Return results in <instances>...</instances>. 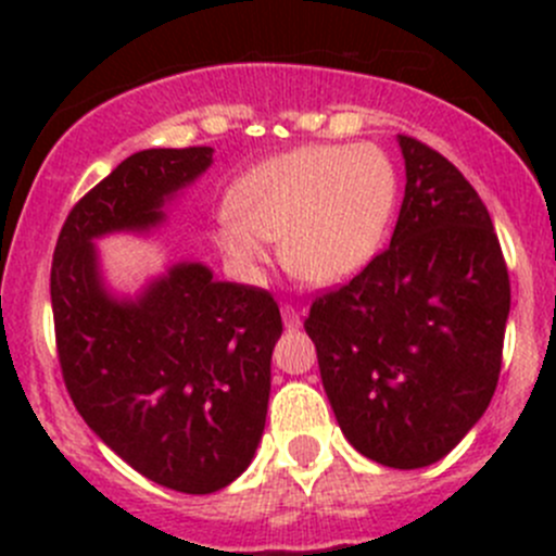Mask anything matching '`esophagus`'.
Here are the masks:
<instances>
[{
    "label": "esophagus",
    "mask_w": 556,
    "mask_h": 556,
    "mask_svg": "<svg viewBox=\"0 0 556 556\" xmlns=\"http://www.w3.org/2000/svg\"><path fill=\"white\" fill-rule=\"evenodd\" d=\"M282 323H285V328H288V330L301 328L299 309H295V306H290V304H282Z\"/></svg>",
    "instance_id": "esophagus-1"
}]
</instances>
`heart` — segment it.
Instances as JSON below:
<instances>
[{
  "label": "heart",
  "instance_id": "b5f03b06",
  "mask_svg": "<svg viewBox=\"0 0 556 556\" xmlns=\"http://www.w3.org/2000/svg\"><path fill=\"white\" fill-rule=\"evenodd\" d=\"M397 169L379 144H309L263 161L228 193L215 242L244 277L268 261L312 285L355 277L382 250L397 206Z\"/></svg>",
  "mask_w": 556,
  "mask_h": 556
}]
</instances>
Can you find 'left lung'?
I'll list each match as a JSON object with an SVG mask.
<instances>
[{"label": "left lung", "mask_w": 556, "mask_h": 556, "mask_svg": "<svg viewBox=\"0 0 556 556\" xmlns=\"http://www.w3.org/2000/svg\"><path fill=\"white\" fill-rule=\"evenodd\" d=\"M397 144L406 193L390 247L314 299L304 328L346 441L412 470L450 454L490 406L511 285L473 185L419 139Z\"/></svg>", "instance_id": "1"}]
</instances>
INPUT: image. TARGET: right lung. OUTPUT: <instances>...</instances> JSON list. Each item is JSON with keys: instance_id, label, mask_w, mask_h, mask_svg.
<instances>
[{"instance_id": "1", "label": "right lung", "mask_w": 556, "mask_h": 556, "mask_svg": "<svg viewBox=\"0 0 556 556\" xmlns=\"http://www.w3.org/2000/svg\"><path fill=\"white\" fill-rule=\"evenodd\" d=\"M212 148L128 155L66 217L50 266L55 346L72 403L134 470L185 495L244 473L261 444L282 317L268 290L177 263L137 299L104 288L93 239L150 231L210 169Z\"/></svg>"}]
</instances>
